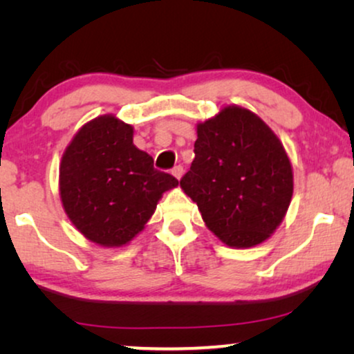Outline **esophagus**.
<instances>
[{"label":"esophagus","mask_w":354,"mask_h":354,"mask_svg":"<svg viewBox=\"0 0 354 354\" xmlns=\"http://www.w3.org/2000/svg\"><path fill=\"white\" fill-rule=\"evenodd\" d=\"M172 174H174V177L180 180V177L183 176V167L182 166H176V167L172 169Z\"/></svg>","instance_id":"34e87169"}]
</instances>
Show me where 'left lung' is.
Listing matches in <instances>:
<instances>
[{"mask_svg":"<svg viewBox=\"0 0 354 354\" xmlns=\"http://www.w3.org/2000/svg\"><path fill=\"white\" fill-rule=\"evenodd\" d=\"M195 159L180 178L207 229L232 248L263 243L283 221L293 195L290 159L251 111L227 106L198 124Z\"/></svg>","mask_w":354,"mask_h":354,"instance_id":"left-lung-1","label":"left lung"}]
</instances>
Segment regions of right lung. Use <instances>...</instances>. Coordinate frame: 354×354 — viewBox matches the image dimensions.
<instances>
[{
	"mask_svg": "<svg viewBox=\"0 0 354 354\" xmlns=\"http://www.w3.org/2000/svg\"><path fill=\"white\" fill-rule=\"evenodd\" d=\"M171 174L133 145L132 125L100 115L82 127L62 154L59 193L66 214L85 239L122 246L143 230L162 193L177 187Z\"/></svg>",
	"mask_w": 354,
	"mask_h": 354,
	"instance_id": "add662e5",
	"label": "right lung"
}]
</instances>
